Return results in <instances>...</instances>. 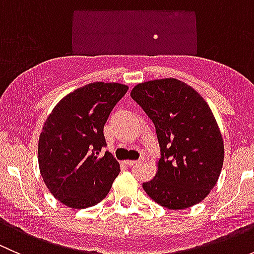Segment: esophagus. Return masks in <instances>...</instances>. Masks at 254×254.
Segmentation results:
<instances>
[{"mask_svg": "<svg viewBox=\"0 0 254 254\" xmlns=\"http://www.w3.org/2000/svg\"><path fill=\"white\" fill-rule=\"evenodd\" d=\"M143 161V158H140V160H137V161H134V160H127V161H125V165L127 166H135V165H140V163H141Z\"/></svg>", "mask_w": 254, "mask_h": 254, "instance_id": "esophagus-1", "label": "esophagus"}]
</instances>
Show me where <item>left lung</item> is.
I'll use <instances>...</instances> for the list:
<instances>
[{
	"label": "left lung",
	"instance_id": "obj_1",
	"mask_svg": "<svg viewBox=\"0 0 254 254\" xmlns=\"http://www.w3.org/2000/svg\"><path fill=\"white\" fill-rule=\"evenodd\" d=\"M155 124L162 157L157 172L142 183L147 195L171 210L200 203L217 183L224 140L205 99L177 78L137 83L130 92Z\"/></svg>",
	"mask_w": 254,
	"mask_h": 254
}]
</instances>
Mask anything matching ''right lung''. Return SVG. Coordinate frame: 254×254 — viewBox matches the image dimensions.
I'll list each match as a JSON object with an SVG mask.
<instances>
[{
    "label": "right lung",
    "instance_id": "add662e5",
    "mask_svg": "<svg viewBox=\"0 0 254 254\" xmlns=\"http://www.w3.org/2000/svg\"><path fill=\"white\" fill-rule=\"evenodd\" d=\"M129 87L93 82L66 94L51 111L38 142L40 175L50 193L71 209L101 203L120 172L107 151L103 127Z\"/></svg>",
    "mask_w": 254,
    "mask_h": 254
}]
</instances>
